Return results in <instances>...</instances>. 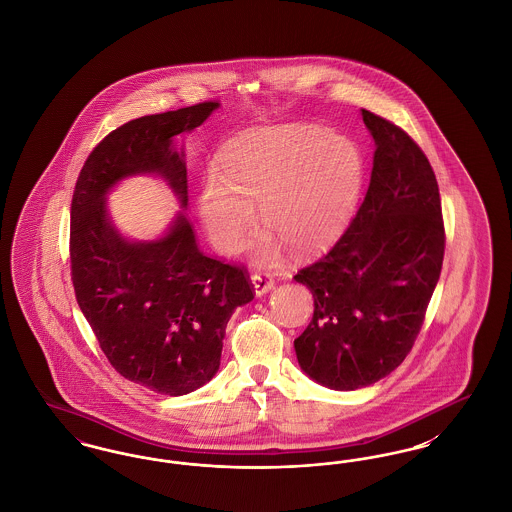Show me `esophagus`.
Returning a JSON list of instances; mask_svg holds the SVG:
<instances>
[{
	"mask_svg": "<svg viewBox=\"0 0 512 512\" xmlns=\"http://www.w3.org/2000/svg\"><path fill=\"white\" fill-rule=\"evenodd\" d=\"M251 284H253V290H255L257 297L265 295V293L270 292V290L274 288L272 276L265 274V272H263V274H253V276H251Z\"/></svg>",
	"mask_w": 512,
	"mask_h": 512,
	"instance_id": "obj_1",
	"label": "esophagus"
}]
</instances>
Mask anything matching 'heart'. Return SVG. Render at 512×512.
I'll return each instance as SVG.
<instances>
[{
  "label": "heart",
  "instance_id": "heart-1",
  "mask_svg": "<svg viewBox=\"0 0 512 512\" xmlns=\"http://www.w3.org/2000/svg\"><path fill=\"white\" fill-rule=\"evenodd\" d=\"M199 194V217L220 251L244 242L253 211L270 228L251 244L259 261L278 255V240L307 253L330 244L347 224L363 186V157L349 138L318 124H280L245 132Z\"/></svg>",
  "mask_w": 512,
  "mask_h": 512
}]
</instances>
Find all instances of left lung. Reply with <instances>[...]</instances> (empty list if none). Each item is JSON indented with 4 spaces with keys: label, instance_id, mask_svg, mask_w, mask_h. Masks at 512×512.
Instances as JSON below:
<instances>
[{
    "label": "left lung",
    "instance_id": "8db88e82",
    "mask_svg": "<svg viewBox=\"0 0 512 512\" xmlns=\"http://www.w3.org/2000/svg\"><path fill=\"white\" fill-rule=\"evenodd\" d=\"M374 140L365 201L336 245L293 278L315 313L293 341L301 370L330 390L370 386L403 363L443 263L438 180L413 138L370 111Z\"/></svg>",
    "mask_w": 512,
    "mask_h": 512
}]
</instances>
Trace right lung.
<instances>
[{
	"label": "right lung",
	"mask_w": 512,
	"mask_h": 512,
	"mask_svg": "<svg viewBox=\"0 0 512 512\" xmlns=\"http://www.w3.org/2000/svg\"><path fill=\"white\" fill-rule=\"evenodd\" d=\"M215 109L219 103L205 101L122 124L86 159L71 205V274L82 315L121 376L172 397L217 374L226 324L253 299L244 268L203 255L184 213L186 161L174 136ZM136 173L163 177L183 207L157 241L124 239L106 209V194Z\"/></svg>",
	"instance_id": "1"
}]
</instances>
